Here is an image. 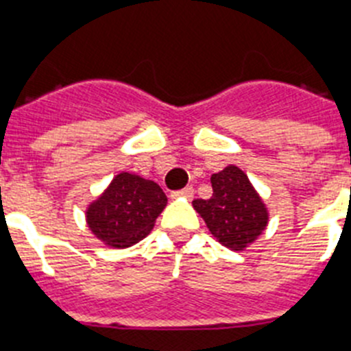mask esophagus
Wrapping results in <instances>:
<instances>
[{
    "label": "esophagus",
    "instance_id": "34e87169",
    "mask_svg": "<svg viewBox=\"0 0 351 351\" xmlns=\"http://www.w3.org/2000/svg\"><path fill=\"white\" fill-rule=\"evenodd\" d=\"M192 195H194V189H192V187H185V189H182V191L173 192L171 197L173 199H191Z\"/></svg>",
    "mask_w": 351,
    "mask_h": 351
}]
</instances>
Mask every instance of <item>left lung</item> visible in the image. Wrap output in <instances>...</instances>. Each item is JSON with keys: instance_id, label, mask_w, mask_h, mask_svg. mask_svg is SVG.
<instances>
[{"instance_id": "8db88e82", "label": "left lung", "mask_w": 351, "mask_h": 351, "mask_svg": "<svg viewBox=\"0 0 351 351\" xmlns=\"http://www.w3.org/2000/svg\"><path fill=\"white\" fill-rule=\"evenodd\" d=\"M213 195L192 201L213 238L232 252L245 250L264 232L269 211L246 173L230 164L211 175Z\"/></svg>"}]
</instances>
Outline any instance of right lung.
Wrapping results in <instances>:
<instances>
[{
  "mask_svg": "<svg viewBox=\"0 0 351 351\" xmlns=\"http://www.w3.org/2000/svg\"><path fill=\"white\" fill-rule=\"evenodd\" d=\"M168 204L162 189L152 180L119 173L85 210V222L99 241L112 248H128L154 229Z\"/></svg>",
  "mask_w": 351,
  "mask_h": 351,
  "instance_id": "add662e5",
  "label": "right lung"
}]
</instances>
